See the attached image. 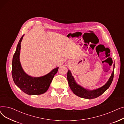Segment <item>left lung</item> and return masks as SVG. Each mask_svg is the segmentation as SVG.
I'll list each match as a JSON object with an SVG mask.
<instances>
[{
	"mask_svg": "<svg viewBox=\"0 0 124 124\" xmlns=\"http://www.w3.org/2000/svg\"><path fill=\"white\" fill-rule=\"evenodd\" d=\"M114 68L115 64H114L113 71L111 76H110L108 81L105 85H103L100 88L93 90H89L85 88H84L82 86L80 85L79 84H78L76 82L75 78L72 75L70 70H68L67 77L69 86L73 93L78 96L82 97V98L83 99L89 100L96 98V97L100 96L102 93H105L109 88L110 84H111L114 78Z\"/></svg>",
	"mask_w": 124,
	"mask_h": 124,
	"instance_id": "obj_1",
	"label": "left lung"
}]
</instances>
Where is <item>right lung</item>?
<instances>
[{
    "label": "right lung",
    "mask_w": 124,
    "mask_h": 124,
    "mask_svg": "<svg viewBox=\"0 0 124 124\" xmlns=\"http://www.w3.org/2000/svg\"><path fill=\"white\" fill-rule=\"evenodd\" d=\"M23 35L17 45L12 61V76L16 85L23 92L29 95H39L44 93L48 89L59 67L53 69L47 74L40 77H32L23 70L19 59L21 44Z\"/></svg>",
    "instance_id": "1"
}]
</instances>
